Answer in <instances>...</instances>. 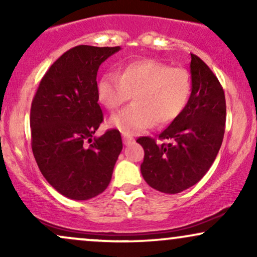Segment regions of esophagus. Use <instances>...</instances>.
I'll use <instances>...</instances> for the list:
<instances>
[{"instance_id":"esophagus-1","label":"esophagus","mask_w":257,"mask_h":257,"mask_svg":"<svg viewBox=\"0 0 257 257\" xmlns=\"http://www.w3.org/2000/svg\"><path fill=\"white\" fill-rule=\"evenodd\" d=\"M133 141H134V138L131 137V135H123V143H124V145H129Z\"/></svg>"}]
</instances>
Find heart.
I'll list each match as a JSON object with an SVG mask.
<instances>
[{
  "label": "heart",
  "mask_w": 257,
  "mask_h": 257,
  "mask_svg": "<svg viewBox=\"0 0 257 257\" xmlns=\"http://www.w3.org/2000/svg\"><path fill=\"white\" fill-rule=\"evenodd\" d=\"M98 98L107 110L131 100L134 104L112 116L108 124L124 135L140 133L156 123L164 125L181 113L191 91L190 76L181 67L156 60L133 61L118 73L107 72L96 84Z\"/></svg>",
  "instance_id": "obj_1"
}]
</instances>
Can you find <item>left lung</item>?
<instances>
[{
    "label": "left lung",
    "instance_id": "8db88e82",
    "mask_svg": "<svg viewBox=\"0 0 257 257\" xmlns=\"http://www.w3.org/2000/svg\"><path fill=\"white\" fill-rule=\"evenodd\" d=\"M191 95L181 113L159 134L157 144L139 138L145 156L141 174L152 188L180 193L196 185L214 163L222 144L226 122L225 93L202 59L191 54Z\"/></svg>",
    "mask_w": 257,
    "mask_h": 257
}]
</instances>
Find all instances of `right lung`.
Instances as JSON below:
<instances>
[{
	"mask_svg": "<svg viewBox=\"0 0 257 257\" xmlns=\"http://www.w3.org/2000/svg\"><path fill=\"white\" fill-rule=\"evenodd\" d=\"M120 47L77 46L41 79L31 104V146L44 179L75 200L98 196L110 184L123 149L118 131L94 137L101 124L96 75Z\"/></svg>",
	"mask_w": 257,
	"mask_h": 257,
	"instance_id": "obj_1",
	"label": "right lung"
}]
</instances>
